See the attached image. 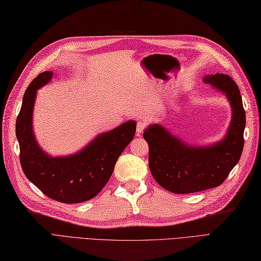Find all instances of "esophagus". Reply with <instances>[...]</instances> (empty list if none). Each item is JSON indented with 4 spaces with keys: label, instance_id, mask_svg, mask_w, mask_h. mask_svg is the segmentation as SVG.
Returning <instances> with one entry per match:
<instances>
[{
    "label": "esophagus",
    "instance_id": "1",
    "mask_svg": "<svg viewBox=\"0 0 261 261\" xmlns=\"http://www.w3.org/2000/svg\"><path fill=\"white\" fill-rule=\"evenodd\" d=\"M145 127H146V123H144V122H139L137 124V128H136L137 135H141L142 134V133L144 132V129H145Z\"/></svg>",
    "mask_w": 261,
    "mask_h": 261
}]
</instances>
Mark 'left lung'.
Returning <instances> with one entry per match:
<instances>
[{"label": "left lung", "mask_w": 261, "mask_h": 261, "mask_svg": "<svg viewBox=\"0 0 261 261\" xmlns=\"http://www.w3.org/2000/svg\"><path fill=\"white\" fill-rule=\"evenodd\" d=\"M202 80L230 103V126L224 139L211 146H192L160 124L148 126L143 134L149 146L150 173L170 193L190 194L221 185L243 152L246 113L239 87L226 74H208Z\"/></svg>", "instance_id": "1"}]
</instances>
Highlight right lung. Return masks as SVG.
Masks as SVG:
<instances>
[{"label":"right lung","instance_id":"add662e5","mask_svg":"<svg viewBox=\"0 0 261 261\" xmlns=\"http://www.w3.org/2000/svg\"><path fill=\"white\" fill-rule=\"evenodd\" d=\"M43 72L31 82L16 118L20 162L28 179L48 198L77 204L96 196L111 178L114 167L136 132L135 120L99 134L86 147L69 156L52 157L37 144L33 133V110L37 90L52 80Z\"/></svg>","mask_w":261,"mask_h":261}]
</instances>
